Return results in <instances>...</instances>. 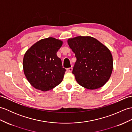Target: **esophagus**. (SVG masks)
Instances as JSON below:
<instances>
[{
    "instance_id": "obj_1",
    "label": "esophagus",
    "mask_w": 132,
    "mask_h": 132,
    "mask_svg": "<svg viewBox=\"0 0 132 132\" xmlns=\"http://www.w3.org/2000/svg\"><path fill=\"white\" fill-rule=\"evenodd\" d=\"M66 70L68 72H71L72 71V67H70V68H67L66 69Z\"/></svg>"
}]
</instances>
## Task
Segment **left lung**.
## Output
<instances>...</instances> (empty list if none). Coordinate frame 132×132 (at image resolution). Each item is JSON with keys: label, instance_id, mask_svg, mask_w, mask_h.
Segmentation results:
<instances>
[{"label": "left lung", "instance_id": "left-lung-1", "mask_svg": "<svg viewBox=\"0 0 132 132\" xmlns=\"http://www.w3.org/2000/svg\"><path fill=\"white\" fill-rule=\"evenodd\" d=\"M67 43L76 58L72 73L78 83L90 90L103 86L113 69L112 56L109 49L92 36L69 38Z\"/></svg>", "mask_w": 132, "mask_h": 132}]
</instances>
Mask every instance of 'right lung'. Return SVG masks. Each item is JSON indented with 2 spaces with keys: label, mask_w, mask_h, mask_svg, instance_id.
Wrapping results in <instances>:
<instances>
[{
  "label": "right lung",
  "mask_w": 132,
  "mask_h": 132,
  "mask_svg": "<svg viewBox=\"0 0 132 132\" xmlns=\"http://www.w3.org/2000/svg\"><path fill=\"white\" fill-rule=\"evenodd\" d=\"M63 42L50 37L40 40L24 54L23 72L27 80L36 89L46 92L62 82L65 69L57 52Z\"/></svg>",
  "instance_id": "add662e5"
}]
</instances>
